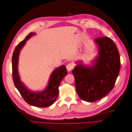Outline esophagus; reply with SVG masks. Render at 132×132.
<instances>
[{"instance_id": "obj_1", "label": "esophagus", "mask_w": 132, "mask_h": 132, "mask_svg": "<svg viewBox=\"0 0 132 132\" xmlns=\"http://www.w3.org/2000/svg\"><path fill=\"white\" fill-rule=\"evenodd\" d=\"M74 68V65L71 63H69L68 65L66 66V69L68 70V71H71L72 69Z\"/></svg>"}]
</instances>
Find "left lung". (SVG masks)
<instances>
[{
  "label": "left lung",
  "instance_id": "obj_1",
  "mask_svg": "<svg viewBox=\"0 0 132 132\" xmlns=\"http://www.w3.org/2000/svg\"><path fill=\"white\" fill-rule=\"evenodd\" d=\"M95 42L99 47V55L93 65L79 63L72 71L78 96L88 102L102 99L113 89L121 64L118 49L110 38H97Z\"/></svg>",
  "mask_w": 132,
  "mask_h": 132
}]
</instances>
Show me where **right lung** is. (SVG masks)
<instances>
[{
	"label": "right lung",
	"instance_id": "add662e5",
	"mask_svg": "<svg viewBox=\"0 0 132 132\" xmlns=\"http://www.w3.org/2000/svg\"><path fill=\"white\" fill-rule=\"evenodd\" d=\"M36 33L31 32L25 40L21 41L14 50L12 58L13 80L16 88L26 102L30 105L38 107H47L55 102L58 95V87L61 80L68 74L66 66H61L53 71L50 77L48 85L45 89L41 92H32L21 82L18 72L19 53L26 41Z\"/></svg>",
	"mask_w": 132,
	"mask_h": 132
}]
</instances>
